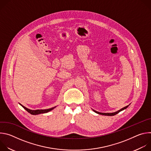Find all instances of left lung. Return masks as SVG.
<instances>
[{
    "instance_id": "8db88e82",
    "label": "left lung",
    "mask_w": 151,
    "mask_h": 151,
    "mask_svg": "<svg viewBox=\"0 0 151 151\" xmlns=\"http://www.w3.org/2000/svg\"><path fill=\"white\" fill-rule=\"evenodd\" d=\"M128 106H129V105H128V106H127L123 107V108H122L121 109H120V110H119V111H116V112H114V113H101V112H97V111H94V110H93V111L94 112H96V113H97V114H100V115H106V116H114V115H116L117 114H118V113L120 112L121 111H122L125 109L126 108H127V107H128Z\"/></svg>"
}]
</instances>
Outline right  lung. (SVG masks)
I'll return each instance as SVG.
<instances>
[{"instance_id": "add662e5", "label": "right lung", "mask_w": 151, "mask_h": 151, "mask_svg": "<svg viewBox=\"0 0 151 151\" xmlns=\"http://www.w3.org/2000/svg\"><path fill=\"white\" fill-rule=\"evenodd\" d=\"M21 106H22L23 108L27 111L29 113H30V114L32 115H38V114H44V113H47L51 111H52V109H54L55 107H52V108H50V109H37V110H31V109H29L28 108H27V107H24V106L21 105V104H19Z\"/></svg>"}]
</instances>
